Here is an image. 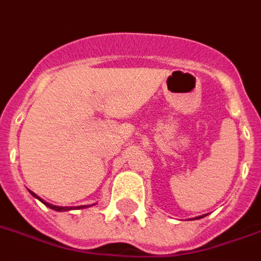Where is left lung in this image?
<instances>
[{
	"label": "left lung",
	"instance_id": "obj_1",
	"mask_svg": "<svg viewBox=\"0 0 261 261\" xmlns=\"http://www.w3.org/2000/svg\"><path fill=\"white\" fill-rule=\"evenodd\" d=\"M205 216V215H202V216H199V217H195V219H201V217H203Z\"/></svg>",
	"mask_w": 261,
	"mask_h": 261
}]
</instances>
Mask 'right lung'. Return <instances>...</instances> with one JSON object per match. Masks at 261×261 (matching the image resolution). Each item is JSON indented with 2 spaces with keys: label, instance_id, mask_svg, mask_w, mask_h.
<instances>
[{
  "label": "right lung",
  "instance_id": "add662e5",
  "mask_svg": "<svg viewBox=\"0 0 261 261\" xmlns=\"http://www.w3.org/2000/svg\"><path fill=\"white\" fill-rule=\"evenodd\" d=\"M30 194L34 198H37V199H40L41 202L44 203V205H46V206L50 207V209H54V211H58V212H64V211H71V209H85V207H88V205H82V206H77V207H72V206H56V205H52V203L45 202L42 198L38 197V195L33 193V191H30ZM89 206H91V205H89ZM92 206H93V205H92Z\"/></svg>",
  "mask_w": 261,
  "mask_h": 261
}]
</instances>
